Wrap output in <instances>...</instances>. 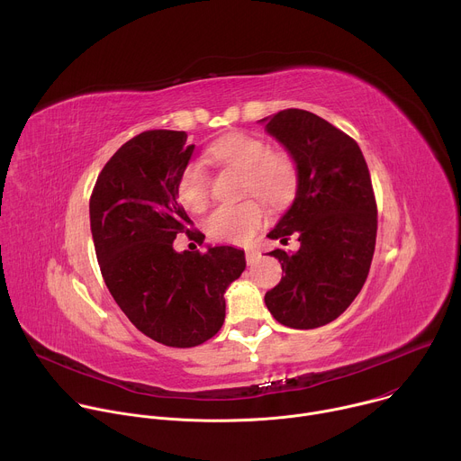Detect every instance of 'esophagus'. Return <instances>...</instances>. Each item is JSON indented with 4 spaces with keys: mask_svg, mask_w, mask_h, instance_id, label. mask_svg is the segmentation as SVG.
<instances>
[{
    "mask_svg": "<svg viewBox=\"0 0 461 461\" xmlns=\"http://www.w3.org/2000/svg\"><path fill=\"white\" fill-rule=\"evenodd\" d=\"M258 258H260V253H258V251H255V249H246V262H248L249 267L257 265Z\"/></svg>",
    "mask_w": 461,
    "mask_h": 461,
    "instance_id": "esophagus-1",
    "label": "esophagus"
}]
</instances>
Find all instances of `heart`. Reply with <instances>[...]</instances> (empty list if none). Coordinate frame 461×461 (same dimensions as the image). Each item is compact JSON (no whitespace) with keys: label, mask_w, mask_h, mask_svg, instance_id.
Wrapping results in <instances>:
<instances>
[{"label":"heart","mask_w":461,"mask_h":461,"mask_svg":"<svg viewBox=\"0 0 461 461\" xmlns=\"http://www.w3.org/2000/svg\"><path fill=\"white\" fill-rule=\"evenodd\" d=\"M208 158L242 171V194L260 196L272 208L288 206L299 187V167L286 151L270 149V144L249 133H230L215 140ZM255 196L235 204L217 208L206 221L210 239L228 244H248L267 222L268 212ZM176 199L193 213H201L210 203V178L203 164L189 162L176 180Z\"/></svg>","instance_id":"heart-1"}]
</instances>
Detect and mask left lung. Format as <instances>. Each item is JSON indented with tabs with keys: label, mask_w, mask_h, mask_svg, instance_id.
<instances>
[{
	"label": "left lung",
	"mask_w": 461,
	"mask_h": 461,
	"mask_svg": "<svg viewBox=\"0 0 461 461\" xmlns=\"http://www.w3.org/2000/svg\"><path fill=\"white\" fill-rule=\"evenodd\" d=\"M299 167L295 201L270 239L301 248H277L285 277L267 292L270 313L285 326L310 330L338 319L361 292L375 248L377 204L357 142L324 118L285 109L267 123Z\"/></svg>",
	"instance_id": "1"
}]
</instances>
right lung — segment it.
Listing matches in <instances>:
<instances>
[{
    "label": "right lung",
    "mask_w": 461,
    "mask_h": 461,
    "mask_svg": "<svg viewBox=\"0 0 461 461\" xmlns=\"http://www.w3.org/2000/svg\"><path fill=\"white\" fill-rule=\"evenodd\" d=\"M185 131L153 129L127 140L104 166L89 215L102 277L120 310L157 343L191 348L224 322L226 288L246 268L244 251L173 249L178 233L204 235L176 201V180L194 146Z\"/></svg>",
    "instance_id": "add662e5"
}]
</instances>
